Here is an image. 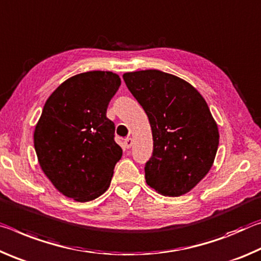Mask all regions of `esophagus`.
Segmentation results:
<instances>
[{
	"label": "esophagus",
	"mask_w": 261,
	"mask_h": 261,
	"mask_svg": "<svg viewBox=\"0 0 261 261\" xmlns=\"http://www.w3.org/2000/svg\"><path fill=\"white\" fill-rule=\"evenodd\" d=\"M123 144H125V147L127 149H129L132 147V144H133V140H132L130 138H126L125 141H123Z\"/></svg>",
	"instance_id": "1"
}]
</instances>
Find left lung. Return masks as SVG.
<instances>
[{"label": "left lung", "instance_id": "1", "mask_svg": "<svg viewBox=\"0 0 261 261\" xmlns=\"http://www.w3.org/2000/svg\"><path fill=\"white\" fill-rule=\"evenodd\" d=\"M123 81L149 118L153 150L146 181L157 193H189L206 177L219 148V127L193 85L168 72L129 71Z\"/></svg>", "mask_w": 261, "mask_h": 261}]
</instances>
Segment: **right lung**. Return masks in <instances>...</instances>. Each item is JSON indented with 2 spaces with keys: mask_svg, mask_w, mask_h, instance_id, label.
I'll return each mask as SVG.
<instances>
[{
  "mask_svg": "<svg viewBox=\"0 0 261 261\" xmlns=\"http://www.w3.org/2000/svg\"><path fill=\"white\" fill-rule=\"evenodd\" d=\"M121 80L112 71L81 72L46 100L34 129V149L46 177L60 193L79 202L109 189L122 149L106 117Z\"/></svg>",
  "mask_w": 261,
  "mask_h": 261,
  "instance_id": "add662e5",
  "label": "right lung"
}]
</instances>
